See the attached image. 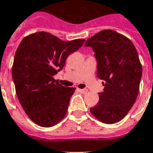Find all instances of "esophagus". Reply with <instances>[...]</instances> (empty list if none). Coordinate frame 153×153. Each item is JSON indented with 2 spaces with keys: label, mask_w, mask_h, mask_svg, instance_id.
I'll list each match as a JSON object with an SVG mask.
<instances>
[{
  "label": "esophagus",
  "mask_w": 153,
  "mask_h": 153,
  "mask_svg": "<svg viewBox=\"0 0 153 153\" xmlns=\"http://www.w3.org/2000/svg\"><path fill=\"white\" fill-rule=\"evenodd\" d=\"M78 91L80 92L81 93H86L88 92V90L86 89H80V88H78Z\"/></svg>",
  "instance_id": "esophagus-1"
}]
</instances>
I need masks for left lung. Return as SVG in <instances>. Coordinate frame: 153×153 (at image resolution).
<instances>
[{
	"instance_id": "8db88e82",
	"label": "left lung",
	"mask_w": 153,
	"mask_h": 153,
	"mask_svg": "<svg viewBox=\"0 0 153 153\" xmlns=\"http://www.w3.org/2000/svg\"><path fill=\"white\" fill-rule=\"evenodd\" d=\"M97 60V76L103 80L99 102L90 111L105 124H115L125 117L138 97L142 65L134 45L128 38L105 29L88 38Z\"/></svg>"
}]
</instances>
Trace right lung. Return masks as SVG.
<instances>
[{"label":"right lung","mask_w":153,"mask_h":153,"mask_svg":"<svg viewBox=\"0 0 153 153\" xmlns=\"http://www.w3.org/2000/svg\"><path fill=\"white\" fill-rule=\"evenodd\" d=\"M84 39L65 41L47 32L25 37L15 52L12 78L23 109L42 127H51L65 116L75 88L62 86L53 76Z\"/></svg>","instance_id":"1"}]
</instances>
